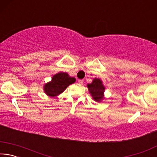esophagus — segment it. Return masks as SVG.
Segmentation results:
<instances>
[{
	"label": "esophagus",
	"instance_id": "esophagus-1",
	"mask_svg": "<svg viewBox=\"0 0 157 157\" xmlns=\"http://www.w3.org/2000/svg\"><path fill=\"white\" fill-rule=\"evenodd\" d=\"M83 82H84V81L82 80V79H79V80H78V83L79 84H83Z\"/></svg>",
	"mask_w": 157,
	"mask_h": 157
}]
</instances>
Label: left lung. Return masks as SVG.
Listing matches in <instances>:
<instances>
[{
    "label": "left lung",
    "mask_w": 157,
    "mask_h": 157,
    "mask_svg": "<svg viewBox=\"0 0 157 157\" xmlns=\"http://www.w3.org/2000/svg\"><path fill=\"white\" fill-rule=\"evenodd\" d=\"M89 91L91 94V96L96 102H100L101 100L103 99L104 95L105 86H103L102 81L99 79H94L91 84H88Z\"/></svg>",
    "instance_id": "8db88e82"
}]
</instances>
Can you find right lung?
<instances>
[{
	"instance_id": "add662e5",
	"label": "right lung",
	"mask_w": 157,
	"mask_h": 157,
	"mask_svg": "<svg viewBox=\"0 0 157 157\" xmlns=\"http://www.w3.org/2000/svg\"><path fill=\"white\" fill-rule=\"evenodd\" d=\"M75 82V78L66 73H59L52 77L51 82L44 86V91L50 97L57 96L62 93L69 85Z\"/></svg>"
}]
</instances>
